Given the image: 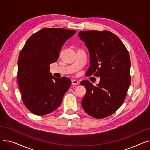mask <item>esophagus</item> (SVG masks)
Segmentation results:
<instances>
[{
  "label": "esophagus",
  "mask_w": 150,
  "mask_h": 150,
  "mask_svg": "<svg viewBox=\"0 0 150 150\" xmlns=\"http://www.w3.org/2000/svg\"><path fill=\"white\" fill-rule=\"evenodd\" d=\"M79 83V82L77 81H76V80H73L72 82H71V84H72L73 85H74V86L77 85H78Z\"/></svg>",
  "instance_id": "esophagus-1"
}]
</instances>
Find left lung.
I'll list each match as a JSON object with an SVG mask.
<instances>
[{"mask_svg": "<svg viewBox=\"0 0 150 150\" xmlns=\"http://www.w3.org/2000/svg\"><path fill=\"white\" fill-rule=\"evenodd\" d=\"M78 36L90 55V67L86 75L100 77L97 86L81 82L86 92L82 100L84 111L96 119L108 117L124 103L131 83L130 57L120 39L108 31H82Z\"/></svg>", "mask_w": 150, "mask_h": 150, "instance_id": "1", "label": "left lung"}]
</instances>
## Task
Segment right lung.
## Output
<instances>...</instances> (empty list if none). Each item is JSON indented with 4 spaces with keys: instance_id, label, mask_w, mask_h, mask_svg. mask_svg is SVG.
Returning <instances> with one entry per match:
<instances>
[{
    "instance_id": "1",
    "label": "right lung",
    "mask_w": 150,
    "mask_h": 150,
    "mask_svg": "<svg viewBox=\"0 0 150 150\" xmlns=\"http://www.w3.org/2000/svg\"><path fill=\"white\" fill-rule=\"evenodd\" d=\"M76 33L65 28H43L31 35L20 52L17 82L22 100L36 115L56 110L71 85L69 79L52 76L50 65L57 60L63 45Z\"/></svg>"
}]
</instances>
